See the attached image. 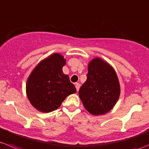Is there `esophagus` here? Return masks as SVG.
<instances>
[{
    "mask_svg": "<svg viewBox=\"0 0 149 149\" xmlns=\"http://www.w3.org/2000/svg\"><path fill=\"white\" fill-rule=\"evenodd\" d=\"M79 87H80V84H79V83H76V84H75V88H76L77 91H79Z\"/></svg>",
    "mask_w": 149,
    "mask_h": 149,
    "instance_id": "34e87169",
    "label": "esophagus"
}]
</instances>
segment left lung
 <instances>
[{"label":"left lung","instance_id":"8db88e82","mask_svg":"<svg viewBox=\"0 0 149 149\" xmlns=\"http://www.w3.org/2000/svg\"><path fill=\"white\" fill-rule=\"evenodd\" d=\"M87 79L79 91L85 109L93 115H104L115 106L120 85L114 69L102 58L95 57L88 65Z\"/></svg>","mask_w":149,"mask_h":149}]
</instances>
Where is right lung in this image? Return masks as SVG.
<instances>
[{
	"label": "right lung",
	"instance_id": "right-lung-1",
	"mask_svg": "<svg viewBox=\"0 0 149 149\" xmlns=\"http://www.w3.org/2000/svg\"><path fill=\"white\" fill-rule=\"evenodd\" d=\"M66 59L54 53L40 61L28 77L26 93L32 107L41 112L57 109L68 95L77 92L69 75L63 73Z\"/></svg>",
	"mask_w": 149,
	"mask_h": 149
}]
</instances>
